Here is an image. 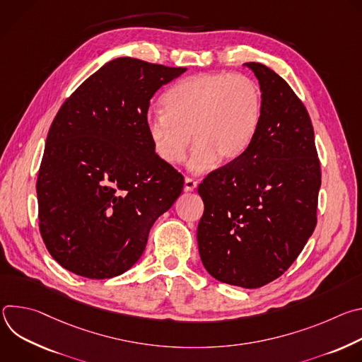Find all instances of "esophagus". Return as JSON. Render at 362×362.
<instances>
[{"instance_id": "obj_1", "label": "esophagus", "mask_w": 362, "mask_h": 362, "mask_svg": "<svg viewBox=\"0 0 362 362\" xmlns=\"http://www.w3.org/2000/svg\"><path fill=\"white\" fill-rule=\"evenodd\" d=\"M196 186H197V182H196V180H193V179H190V177H186V179H185V186H183L185 192H192V190L196 189Z\"/></svg>"}]
</instances>
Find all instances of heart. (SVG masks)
Listing matches in <instances>:
<instances>
[{
	"label": "heart",
	"mask_w": 362,
	"mask_h": 362,
	"mask_svg": "<svg viewBox=\"0 0 362 362\" xmlns=\"http://www.w3.org/2000/svg\"><path fill=\"white\" fill-rule=\"evenodd\" d=\"M163 107L148 112L144 120L154 153L177 165L192 136L187 168L202 173L216 162L233 163L247 150L262 117V93L243 74L200 73L170 87Z\"/></svg>",
	"instance_id": "1"
}]
</instances>
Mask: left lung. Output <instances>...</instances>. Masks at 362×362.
<instances>
[{"label": "left lung", "mask_w": 362, "mask_h": 362, "mask_svg": "<svg viewBox=\"0 0 362 362\" xmlns=\"http://www.w3.org/2000/svg\"><path fill=\"white\" fill-rule=\"evenodd\" d=\"M259 127L242 156L199 185L200 259L215 279L247 289L279 278L317 225L321 168L309 115L289 84L261 63Z\"/></svg>", "instance_id": "1"}]
</instances>
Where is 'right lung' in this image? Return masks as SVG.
<instances>
[{"mask_svg": "<svg viewBox=\"0 0 362 362\" xmlns=\"http://www.w3.org/2000/svg\"><path fill=\"white\" fill-rule=\"evenodd\" d=\"M187 69L132 57L106 63L59 110L37 179L40 232L67 271L106 279L124 274L150 228L172 208L183 176L153 150L150 98Z\"/></svg>", "mask_w": 362, "mask_h": 362, "instance_id": "add662e5", "label": "right lung"}]
</instances>
